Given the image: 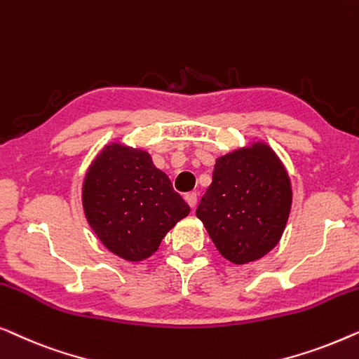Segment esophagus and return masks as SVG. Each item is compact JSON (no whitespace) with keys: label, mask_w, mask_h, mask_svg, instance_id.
<instances>
[{"label":"esophagus","mask_w":359,"mask_h":359,"mask_svg":"<svg viewBox=\"0 0 359 359\" xmlns=\"http://www.w3.org/2000/svg\"><path fill=\"white\" fill-rule=\"evenodd\" d=\"M185 201L190 205L191 210H195L196 201H198V195H196L195 191H190V194H185Z\"/></svg>","instance_id":"1"}]
</instances>
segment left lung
<instances>
[{
  "instance_id": "1",
  "label": "left lung",
  "mask_w": 359,
  "mask_h": 359,
  "mask_svg": "<svg viewBox=\"0 0 359 359\" xmlns=\"http://www.w3.org/2000/svg\"><path fill=\"white\" fill-rule=\"evenodd\" d=\"M291 203L285 164L265 141H252L216 158L213 182L196 208V218L226 260L245 265L275 249Z\"/></svg>"
}]
</instances>
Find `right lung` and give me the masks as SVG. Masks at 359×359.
<instances>
[{"label": "right lung", "instance_id": "1", "mask_svg": "<svg viewBox=\"0 0 359 359\" xmlns=\"http://www.w3.org/2000/svg\"><path fill=\"white\" fill-rule=\"evenodd\" d=\"M86 219L107 250L141 262L159 249L190 206L148 151L107 143L86 170L81 190Z\"/></svg>", "mask_w": 359, "mask_h": 359}]
</instances>
